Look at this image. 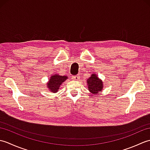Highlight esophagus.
Returning <instances> with one entry per match:
<instances>
[{
    "instance_id": "1",
    "label": "esophagus",
    "mask_w": 150,
    "mask_h": 150,
    "mask_svg": "<svg viewBox=\"0 0 150 150\" xmlns=\"http://www.w3.org/2000/svg\"><path fill=\"white\" fill-rule=\"evenodd\" d=\"M72 79H73V80H75V81H77V80H79V79H80V76H79V75H75V76H73Z\"/></svg>"
}]
</instances>
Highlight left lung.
I'll return each instance as SVG.
<instances>
[{
	"label": "left lung",
	"instance_id": "1",
	"mask_svg": "<svg viewBox=\"0 0 150 150\" xmlns=\"http://www.w3.org/2000/svg\"><path fill=\"white\" fill-rule=\"evenodd\" d=\"M86 82L88 86L89 91L93 94L100 93L103 90V82L95 73L92 74L91 77L87 79Z\"/></svg>",
	"mask_w": 150,
	"mask_h": 150
}]
</instances>
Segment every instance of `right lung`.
Listing matches in <instances>:
<instances>
[{
  "instance_id": "right-lung-1",
  "label": "right lung",
  "mask_w": 150,
  "mask_h": 150,
  "mask_svg": "<svg viewBox=\"0 0 150 150\" xmlns=\"http://www.w3.org/2000/svg\"><path fill=\"white\" fill-rule=\"evenodd\" d=\"M67 79H68V77L66 76H62L58 74L53 75L49 79V81L47 83V88H48L50 91L53 92V93H55V92L58 91L60 85Z\"/></svg>"
}]
</instances>
